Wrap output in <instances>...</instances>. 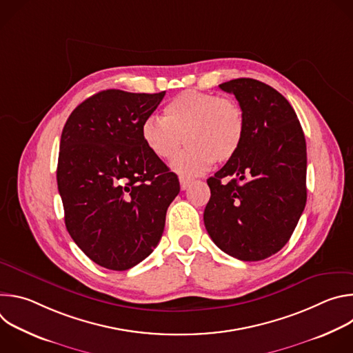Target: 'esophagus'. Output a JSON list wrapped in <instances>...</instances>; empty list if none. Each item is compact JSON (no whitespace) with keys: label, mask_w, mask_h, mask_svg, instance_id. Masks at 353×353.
Returning <instances> with one entry per match:
<instances>
[{"label":"esophagus","mask_w":353,"mask_h":353,"mask_svg":"<svg viewBox=\"0 0 353 353\" xmlns=\"http://www.w3.org/2000/svg\"><path fill=\"white\" fill-rule=\"evenodd\" d=\"M190 183H191L190 179H185V177L180 176V187H181V190H187L188 185H190Z\"/></svg>","instance_id":"1"}]
</instances>
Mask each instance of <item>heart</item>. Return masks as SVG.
Returning a JSON list of instances; mask_svg holds the SVG:
<instances>
[{
	"mask_svg": "<svg viewBox=\"0 0 353 353\" xmlns=\"http://www.w3.org/2000/svg\"><path fill=\"white\" fill-rule=\"evenodd\" d=\"M163 113V119L148 117L141 135L150 152L162 161L174 159L183 145H188L173 165L180 174L195 176L212 162L225 163L241 146L245 121L233 99L184 90L169 100Z\"/></svg>",
	"mask_w": 353,
	"mask_h": 353,
	"instance_id": "obj_1",
	"label": "heart"
}]
</instances>
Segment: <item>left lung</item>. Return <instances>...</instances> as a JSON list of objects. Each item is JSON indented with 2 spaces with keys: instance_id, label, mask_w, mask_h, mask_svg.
<instances>
[{
  "instance_id": "obj_1",
  "label": "left lung",
  "mask_w": 353,
  "mask_h": 353,
  "mask_svg": "<svg viewBox=\"0 0 353 353\" xmlns=\"http://www.w3.org/2000/svg\"><path fill=\"white\" fill-rule=\"evenodd\" d=\"M219 88L237 99L245 130L237 154L207 180L204 223L226 254L260 261L289 241L306 207V139L290 103L270 85L239 78Z\"/></svg>"
}]
</instances>
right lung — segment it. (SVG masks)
Listing matches in <instances>:
<instances>
[{
    "instance_id": "1",
    "label": "right lung",
    "mask_w": 353,
    "mask_h": 353,
    "mask_svg": "<svg viewBox=\"0 0 353 353\" xmlns=\"http://www.w3.org/2000/svg\"><path fill=\"white\" fill-rule=\"evenodd\" d=\"M166 92L102 90L68 117L57 185L77 245L97 265L125 271L158 245L177 176L145 145L141 127Z\"/></svg>"
}]
</instances>
